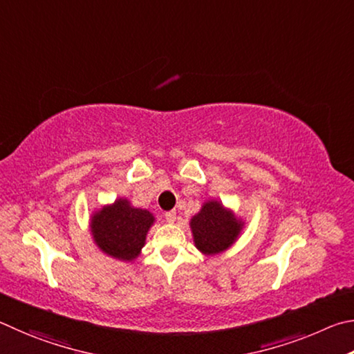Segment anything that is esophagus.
I'll return each instance as SVG.
<instances>
[{"label": "esophagus", "mask_w": 354, "mask_h": 354, "mask_svg": "<svg viewBox=\"0 0 354 354\" xmlns=\"http://www.w3.org/2000/svg\"><path fill=\"white\" fill-rule=\"evenodd\" d=\"M165 218H166L167 222H174V221H176V218H177L176 209H171V212H166V213H165Z\"/></svg>", "instance_id": "obj_1"}]
</instances>
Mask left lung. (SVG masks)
Returning a JSON list of instances; mask_svg holds the SVG:
<instances>
[{"label":"left lung","instance_id":"1","mask_svg":"<svg viewBox=\"0 0 354 354\" xmlns=\"http://www.w3.org/2000/svg\"><path fill=\"white\" fill-rule=\"evenodd\" d=\"M194 245L203 255L214 257L236 243L244 228V221L234 216L219 201H207L201 212L189 221Z\"/></svg>","mask_w":354,"mask_h":354}]
</instances>
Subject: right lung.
<instances>
[{
    "label": "right lung",
    "mask_w": 354,
    "mask_h": 354,
    "mask_svg": "<svg viewBox=\"0 0 354 354\" xmlns=\"http://www.w3.org/2000/svg\"><path fill=\"white\" fill-rule=\"evenodd\" d=\"M155 218L145 208H136L124 197L91 214L90 230L97 249L120 261L138 258Z\"/></svg>",
    "instance_id": "1"
}]
</instances>
